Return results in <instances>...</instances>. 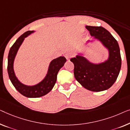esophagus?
I'll list each match as a JSON object with an SVG mask.
<instances>
[{
  "label": "esophagus",
  "instance_id": "1",
  "mask_svg": "<svg viewBox=\"0 0 130 130\" xmlns=\"http://www.w3.org/2000/svg\"><path fill=\"white\" fill-rule=\"evenodd\" d=\"M64 56H65V57L66 58V59L68 60H69L70 59L71 57H72L73 54H71V53H67L65 54Z\"/></svg>",
  "mask_w": 130,
  "mask_h": 130
}]
</instances>
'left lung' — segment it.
<instances>
[{
  "label": "left lung",
  "instance_id": "obj_1",
  "mask_svg": "<svg viewBox=\"0 0 130 130\" xmlns=\"http://www.w3.org/2000/svg\"><path fill=\"white\" fill-rule=\"evenodd\" d=\"M91 36L100 40L109 50L107 61L94 64L81 56L72 58L75 78L83 87L92 91L108 89L117 78L121 66V58L117 41L109 31L101 26H86Z\"/></svg>",
  "mask_w": 130,
  "mask_h": 130
}]
</instances>
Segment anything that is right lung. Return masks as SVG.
<instances>
[{
  "mask_svg": "<svg viewBox=\"0 0 130 130\" xmlns=\"http://www.w3.org/2000/svg\"><path fill=\"white\" fill-rule=\"evenodd\" d=\"M33 32V31H27L24 33L17 39V40L10 47L8 54L7 72H8L9 78L13 85L21 94L26 97L37 98L47 94L52 90L57 80V73L60 69L64 64L66 59L63 56L54 59L50 63L48 73L46 78L37 85L27 86L19 82L18 78L15 76L13 70L14 57L24 38Z\"/></svg>",
  "mask_w": 130,
  "mask_h": 130,
  "instance_id": "obj_1",
  "label": "right lung"
}]
</instances>
